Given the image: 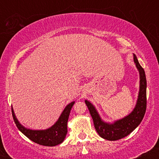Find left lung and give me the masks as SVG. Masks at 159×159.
<instances>
[{"instance_id": "8db88e82", "label": "left lung", "mask_w": 159, "mask_h": 159, "mask_svg": "<svg viewBox=\"0 0 159 159\" xmlns=\"http://www.w3.org/2000/svg\"><path fill=\"white\" fill-rule=\"evenodd\" d=\"M134 55V62L139 71L140 89L138 98L134 110L123 119L114 121L113 123H106L100 117L96 107L90 102L85 100L88 107L96 132L100 137L107 140H117L125 138L133 132L139 125L143 120L147 109V79L144 69L140 65L135 54Z\"/></svg>"}]
</instances>
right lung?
<instances>
[{
    "label": "right lung",
    "instance_id": "obj_1",
    "mask_svg": "<svg viewBox=\"0 0 159 159\" xmlns=\"http://www.w3.org/2000/svg\"><path fill=\"white\" fill-rule=\"evenodd\" d=\"M75 102L69 103L63 111L59 119L52 127L45 130H32L24 127L16 118L15 113L12 107V114L16 126L27 138L32 141L46 147H54L61 144L63 141L67 134V122L70 114V111Z\"/></svg>",
    "mask_w": 159,
    "mask_h": 159
}]
</instances>
